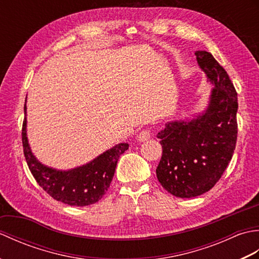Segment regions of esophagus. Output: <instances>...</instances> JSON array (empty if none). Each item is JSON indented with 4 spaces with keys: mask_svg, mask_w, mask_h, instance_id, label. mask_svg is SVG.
<instances>
[{
    "mask_svg": "<svg viewBox=\"0 0 259 259\" xmlns=\"http://www.w3.org/2000/svg\"><path fill=\"white\" fill-rule=\"evenodd\" d=\"M150 137H151V133L149 130H142L138 135H137V139H138L140 142H144V141L149 140Z\"/></svg>",
    "mask_w": 259,
    "mask_h": 259,
    "instance_id": "esophagus-1",
    "label": "esophagus"
}]
</instances>
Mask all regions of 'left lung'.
<instances>
[{"mask_svg":"<svg viewBox=\"0 0 259 259\" xmlns=\"http://www.w3.org/2000/svg\"><path fill=\"white\" fill-rule=\"evenodd\" d=\"M195 56L212 85L207 107L191 119L170 121L157 135L162 146L157 178L179 198L200 196L216 185L232 160L238 131L232 80L211 53L196 51Z\"/></svg>","mask_w":259,"mask_h":259,"instance_id":"obj_1","label":"left lung"}]
</instances>
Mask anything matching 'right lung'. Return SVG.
I'll return each instance as SVG.
<instances>
[{
    "mask_svg": "<svg viewBox=\"0 0 259 259\" xmlns=\"http://www.w3.org/2000/svg\"><path fill=\"white\" fill-rule=\"evenodd\" d=\"M22 128L23 151L36 183L54 199L70 206H89L100 200L111 184L118 159L128 149L129 145L121 142L90 162L73 169H54L38 161L31 150L26 134V100Z\"/></svg>",
    "mask_w": 259,
    "mask_h": 259,
    "instance_id": "right-lung-1",
    "label": "right lung"
}]
</instances>
